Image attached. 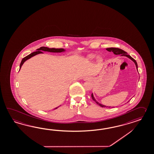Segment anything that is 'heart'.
Instances as JSON below:
<instances>
[{
    "mask_svg": "<svg viewBox=\"0 0 154 154\" xmlns=\"http://www.w3.org/2000/svg\"><path fill=\"white\" fill-rule=\"evenodd\" d=\"M94 57H95V55L94 54H90V55L88 56V58L90 60H93L94 58ZM97 59L98 60H102V58L100 57H98Z\"/></svg>",
    "mask_w": 154,
    "mask_h": 154,
    "instance_id": "b5f03b06",
    "label": "heart"
}]
</instances>
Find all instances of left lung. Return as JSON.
Returning a JSON list of instances; mask_svg holds the SVG:
<instances>
[{
  "instance_id": "8db88e82",
  "label": "left lung",
  "mask_w": 154,
  "mask_h": 154,
  "mask_svg": "<svg viewBox=\"0 0 154 154\" xmlns=\"http://www.w3.org/2000/svg\"><path fill=\"white\" fill-rule=\"evenodd\" d=\"M106 50H107V51H109V52H112L113 53L115 54H116V55L121 54V56L127 57L128 58H130V60H131L135 63L136 67V69H137V71H138V66H137V64L136 61L132 57L130 56V55L128 54V53L126 52L125 51H124V50L120 49V48H106ZM91 97H92V100H94V101L96 102V103L97 105L100 106L102 107H108V106H105V105H102L101 103H100L99 102H98L96 100V99L94 98V97L93 94H91Z\"/></svg>"
}]
</instances>
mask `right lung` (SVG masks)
<instances>
[{
	"label": "right lung",
	"instance_id": "add662e5",
	"mask_svg": "<svg viewBox=\"0 0 154 154\" xmlns=\"http://www.w3.org/2000/svg\"><path fill=\"white\" fill-rule=\"evenodd\" d=\"M37 51H35L34 52L32 53H30V54L28 55L27 56L25 57L24 58H23L22 59V60L21 61V63L20 64V67H19V70L20 69V68L22 67L23 64L24 63V62H26L27 60L29 59L31 57L34 56L35 55H37L38 54H39V53H43L42 52V51H45V52H53V53H60L63 52L65 51V49H64L63 48H49L48 47H42L40 48H38L37 49ZM58 107H56V109H57Z\"/></svg>",
	"mask_w": 154,
	"mask_h": 154
}]
</instances>
